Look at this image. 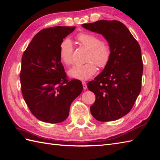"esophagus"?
Returning a JSON list of instances; mask_svg holds the SVG:
<instances>
[{
	"instance_id": "1",
	"label": "esophagus",
	"mask_w": 160,
	"mask_h": 160,
	"mask_svg": "<svg viewBox=\"0 0 160 160\" xmlns=\"http://www.w3.org/2000/svg\"><path fill=\"white\" fill-rule=\"evenodd\" d=\"M82 85H83V89H87V82H84V81H83V82H82Z\"/></svg>"
}]
</instances>
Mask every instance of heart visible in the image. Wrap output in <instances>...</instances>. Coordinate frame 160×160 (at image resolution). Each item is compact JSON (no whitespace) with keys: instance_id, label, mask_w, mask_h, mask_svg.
Masks as SVG:
<instances>
[{"instance_id":"b5f03b06","label":"heart","mask_w":160,"mask_h":160,"mask_svg":"<svg viewBox=\"0 0 160 160\" xmlns=\"http://www.w3.org/2000/svg\"><path fill=\"white\" fill-rule=\"evenodd\" d=\"M78 41L88 49L84 64H78L69 71V76L78 80H88L97 71V66L104 67L111 58L110 47L102 41L101 38L93 33H80L77 36ZM73 44L66 38L61 41L59 46V56L62 62L67 65L73 62Z\"/></svg>"}]
</instances>
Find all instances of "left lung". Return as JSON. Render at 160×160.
Wrapping results in <instances>:
<instances>
[{"mask_svg":"<svg viewBox=\"0 0 160 160\" xmlns=\"http://www.w3.org/2000/svg\"><path fill=\"white\" fill-rule=\"evenodd\" d=\"M82 26L102 35L111 52L103 71L87 84L96 96L91 115L100 122L116 120L131 110L140 93L143 63L140 45L118 20H101Z\"/></svg>","mask_w":160,"mask_h":160,"instance_id":"1","label":"left lung"}]
</instances>
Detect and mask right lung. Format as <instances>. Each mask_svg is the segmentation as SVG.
<instances>
[{
  "instance_id": "1",
  "label": "right lung",
  "mask_w": 160,
  "mask_h": 160,
  "mask_svg": "<svg viewBox=\"0 0 160 160\" xmlns=\"http://www.w3.org/2000/svg\"><path fill=\"white\" fill-rule=\"evenodd\" d=\"M76 27L44 29L33 37L22 57L20 79L24 100L38 120L55 124L69 116L82 82L67 80L59 56L61 41Z\"/></svg>"
}]
</instances>
